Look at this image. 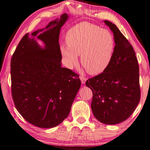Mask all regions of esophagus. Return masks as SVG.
Wrapping results in <instances>:
<instances>
[{
  "instance_id": "obj_1",
  "label": "esophagus",
  "mask_w": 150,
  "mask_h": 150,
  "mask_svg": "<svg viewBox=\"0 0 150 150\" xmlns=\"http://www.w3.org/2000/svg\"><path fill=\"white\" fill-rule=\"evenodd\" d=\"M80 79L81 80V82H82V84H84V83H86V80H87V79H86V78L83 77V76H80Z\"/></svg>"
}]
</instances>
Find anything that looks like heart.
<instances>
[{"mask_svg": "<svg viewBox=\"0 0 150 150\" xmlns=\"http://www.w3.org/2000/svg\"><path fill=\"white\" fill-rule=\"evenodd\" d=\"M68 46L60 51L65 66L72 68L80 55L81 63L88 72L96 75L103 72L111 61L115 41L111 33L99 26L82 22L71 28L66 36Z\"/></svg>", "mask_w": 150, "mask_h": 150, "instance_id": "1", "label": "heart"}]
</instances>
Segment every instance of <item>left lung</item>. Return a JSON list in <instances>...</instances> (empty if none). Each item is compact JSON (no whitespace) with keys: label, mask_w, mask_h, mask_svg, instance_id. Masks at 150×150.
I'll return each instance as SVG.
<instances>
[{"label":"left lung","mask_w":150,"mask_h":150,"mask_svg":"<svg viewBox=\"0 0 150 150\" xmlns=\"http://www.w3.org/2000/svg\"><path fill=\"white\" fill-rule=\"evenodd\" d=\"M113 33V54L105 70L86 85L93 92L91 108L97 119L106 125L123 122L140 101L139 66L132 46L114 23L105 20Z\"/></svg>","instance_id":"left-lung-1"}]
</instances>
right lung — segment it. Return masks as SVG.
<instances>
[{
  "label": "right lung",
  "mask_w": 150,
  "mask_h": 150,
  "mask_svg": "<svg viewBox=\"0 0 150 150\" xmlns=\"http://www.w3.org/2000/svg\"><path fill=\"white\" fill-rule=\"evenodd\" d=\"M68 19L65 13L45 28L25 34L11 59L15 106L28 122L39 128L60 125L68 117L80 88L79 76L61 67L59 34Z\"/></svg>",
  "instance_id": "right-lung-1"
}]
</instances>
